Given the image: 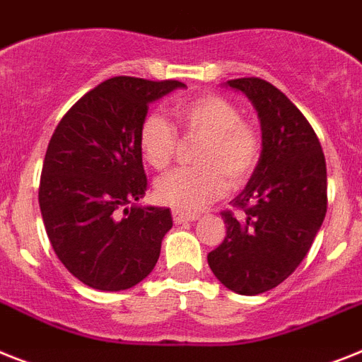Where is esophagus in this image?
<instances>
[{
	"mask_svg": "<svg viewBox=\"0 0 362 362\" xmlns=\"http://www.w3.org/2000/svg\"><path fill=\"white\" fill-rule=\"evenodd\" d=\"M196 220H198V214L183 213V211H174V222L177 223V226L187 222H196Z\"/></svg>",
	"mask_w": 362,
	"mask_h": 362,
	"instance_id": "34e87169",
	"label": "esophagus"
}]
</instances>
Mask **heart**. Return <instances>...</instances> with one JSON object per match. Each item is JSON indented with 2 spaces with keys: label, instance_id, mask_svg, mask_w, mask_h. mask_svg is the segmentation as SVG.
<instances>
[{
  "label": "heart",
  "instance_id": "heart-1",
  "mask_svg": "<svg viewBox=\"0 0 362 362\" xmlns=\"http://www.w3.org/2000/svg\"><path fill=\"white\" fill-rule=\"evenodd\" d=\"M185 134L202 136L194 163L155 183V196L177 211H198L222 198L229 183H246L261 157V136L253 125L242 122L235 103L216 94L199 95L174 107ZM139 148L146 163L157 172L172 164L177 149V131L159 115H148L140 125ZM230 181L228 182L227 179Z\"/></svg>",
  "mask_w": 362,
  "mask_h": 362
}]
</instances>
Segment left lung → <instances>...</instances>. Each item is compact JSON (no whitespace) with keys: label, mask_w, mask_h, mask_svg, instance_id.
Listing matches in <instances>:
<instances>
[{"label":"left lung","mask_w":362,"mask_h":362,"mask_svg":"<svg viewBox=\"0 0 362 362\" xmlns=\"http://www.w3.org/2000/svg\"><path fill=\"white\" fill-rule=\"evenodd\" d=\"M252 101L262 149L246 188L233 203L244 218L222 213L226 238L207 255L229 291L255 296L283 283L309 253L327 211V174L320 140L281 90L259 77L226 83Z\"/></svg>","instance_id":"left-lung-1"}]
</instances>
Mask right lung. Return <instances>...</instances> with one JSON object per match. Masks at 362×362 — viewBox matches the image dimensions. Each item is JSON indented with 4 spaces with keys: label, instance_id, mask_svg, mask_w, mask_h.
<instances>
[{
    "label": "right lung",
    "instance_id": "right-lung-1",
    "mask_svg": "<svg viewBox=\"0 0 362 362\" xmlns=\"http://www.w3.org/2000/svg\"><path fill=\"white\" fill-rule=\"evenodd\" d=\"M179 81L112 77L86 92L57 125L38 203L47 238L71 276L118 292L149 276L172 229L170 209L139 205L148 179L139 148L148 107Z\"/></svg>",
    "mask_w": 362,
    "mask_h": 362
}]
</instances>
